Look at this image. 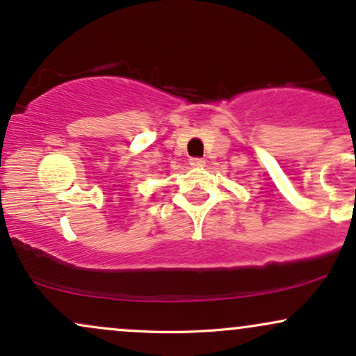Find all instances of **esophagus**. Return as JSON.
Returning <instances> with one entry per match:
<instances>
[{
  "instance_id": "obj_1",
  "label": "esophagus",
  "mask_w": 356,
  "mask_h": 356,
  "mask_svg": "<svg viewBox=\"0 0 356 356\" xmlns=\"http://www.w3.org/2000/svg\"><path fill=\"white\" fill-rule=\"evenodd\" d=\"M189 164L192 167H204V164H206V161H204V159H201V157H192L191 161H189Z\"/></svg>"
}]
</instances>
